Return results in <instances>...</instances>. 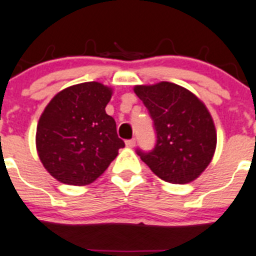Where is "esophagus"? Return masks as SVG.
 Instances as JSON below:
<instances>
[{"label": "esophagus", "instance_id": "obj_1", "mask_svg": "<svg viewBox=\"0 0 256 256\" xmlns=\"http://www.w3.org/2000/svg\"><path fill=\"white\" fill-rule=\"evenodd\" d=\"M126 146H127L128 148H133V146H136V139H128V140H126Z\"/></svg>", "mask_w": 256, "mask_h": 256}]
</instances>
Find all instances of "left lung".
I'll list each match as a JSON object with an SVG mask.
<instances>
[{
    "instance_id": "1",
    "label": "left lung",
    "mask_w": 256,
    "mask_h": 256,
    "mask_svg": "<svg viewBox=\"0 0 256 256\" xmlns=\"http://www.w3.org/2000/svg\"><path fill=\"white\" fill-rule=\"evenodd\" d=\"M154 123L153 150H136L142 160L163 180L186 184L198 178L214 156L216 130L206 104L186 88L170 82L136 86Z\"/></svg>"
}]
</instances>
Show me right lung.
I'll return each mask as SVG.
<instances>
[{"mask_svg":"<svg viewBox=\"0 0 256 256\" xmlns=\"http://www.w3.org/2000/svg\"><path fill=\"white\" fill-rule=\"evenodd\" d=\"M112 93L100 82L80 83L57 93L43 110L37 124V153L60 183H93L124 146L116 120L106 113Z\"/></svg>","mask_w":256,"mask_h":256,"instance_id":"1","label":"right lung"}]
</instances>
